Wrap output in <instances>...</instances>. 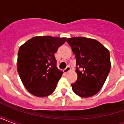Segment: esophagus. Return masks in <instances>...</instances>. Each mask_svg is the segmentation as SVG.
Here are the masks:
<instances>
[{"instance_id": "obj_1", "label": "esophagus", "mask_w": 124, "mask_h": 124, "mask_svg": "<svg viewBox=\"0 0 124 124\" xmlns=\"http://www.w3.org/2000/svg\"><path fill=\"white\" fill-rule=\"evenodd\" d=\"M70 70V68L69 67V66H67V67L64 70V73H65V74H66V73L68 72Z\"/></svg>"}]
</instances>
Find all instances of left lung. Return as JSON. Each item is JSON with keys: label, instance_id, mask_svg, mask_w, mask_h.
Here are the masks:
<instances>
[{"label": "left lung", "instance_id": "obj_1", "mask_svg": "<svg viewBox=\"0 0 124 124\" xmlns=\"http://www.w3.org/2000/svg\"><path fill=\"white\" fill-rule=\"evenodd\" d=\"M76 59L78 78L73 92L82 98L94 96L104 85L111 68L109 52L100 42L86 37L68 38Z\"/></svg>", "mask_w": 124, "mask_h": 124}]
</instances>
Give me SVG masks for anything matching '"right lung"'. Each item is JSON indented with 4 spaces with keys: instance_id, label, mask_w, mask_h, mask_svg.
Here are the masks:
<instances>
[{
    "instance_id": "1",
    "label": "right lung",
    "mask_w": 124,
    "mask_h": 124,
    "mask_svg": "<svg viewBox=\"0 0 124 124\" xmlns=\"http://www.w3.org/2000/svg\"><path fill=\"white\" fill-rule=\"evenodd\" d=\"M66 38L35 36L20 46L17 70L23 85L31 94L46 97L54 92L63 72L56 66L54 54Z\"/></svg>"
}]
</instances>
